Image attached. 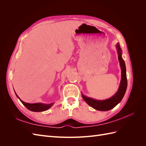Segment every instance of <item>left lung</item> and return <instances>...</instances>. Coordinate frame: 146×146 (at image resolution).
Returning <instances> with one entry per match:
<instances>
[{
  "label": "left lung",
  "mask_w": 146,
  "mask_h": 146,
  "mask_svg": "<svg viewBox=\"0 0 146 146\" xmlns=\"http://www.w3.org/2000/svg\"><path fill=\"white\" fill-rule=\"evenodd\" d=\"M118 55V60L120 63L121 69V79L120 85L119 86L117 91L111 98L105 100H96L83 95L82 93V96L86 102L93 108L99 111H108L113 108L119 103L123 99L125 95L127 87V79L126 74V67L124 60L122 57V50L120 45L117 42L116 45Z\"/></svg>",
  "instance_id": "obj_1"
}]
</instances>
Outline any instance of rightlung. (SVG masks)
Returning <instances> with one entry per match:
<instances>
[{"label":"right lung","instance_id":"add662e5","mask_svg":"<svg viewBox=\"0 0 146 146\" xmlns=\"http://www.w3.org/2000/svg\"><path fill=\"white\" fill-rule=\"evenodd\" d=\"M15 94L16 96L17 97L20 101L22 102L25 107L29 109V110L32 111H35V112H41V111H46V110H48V108H50L53 105L54 103H51V104H42V103H35V104H29V103H26L25 102L19 98V96L16 94L15 92Z\"/></svg>","mask_w":146,"mask_h":146}]
</instances>
